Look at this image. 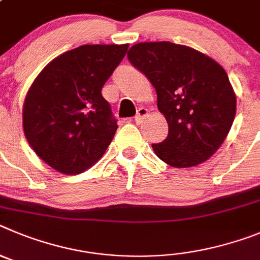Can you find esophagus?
Returning a JSON list of instances; mask_svg holds the SVG:
<instances>
[{
  "label": "esophagus",
  "instance_id": "1",
  "mask_svg": "<svg viewBox=\"0 0 260 260\" xmlns=\"http://www.w3.org/2000/svg\"><path fill=\"white\" fill-rule=\"evenodd\" d=\"M147 113H149V111H147V109H145V107H140V109L137 110V115L135 116L136 123H141L142 119L147 115Z\"/></svg>",
  "mask_w": 260,
  "mask_h": 260
}]
</instances>
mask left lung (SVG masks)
Instances as JSON below:
<instances>
[{
  "instance_id": "obj_1",
  "label": "left lung",
  "mask_w": 260,
  "mask_h": 260,
  "mask_svg": "<svg viewBox=\"0 0 260 260\" xmlns=\"http://www.w3.org/2000/svg\"><path fill=\"white\" fill-rule=\"evenodd\" d=\"M128 60L153 84L168 123L165 141L153 144L156 156L177 168L207 160L236 115V95L223 67L196 49L168 41L136 44Z\"/></svg>"
}]
</instances>
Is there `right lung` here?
<instances>
[{
	"label": "right lung",
	"mask_w": 260,
	"mask_h": 260,
	"mask_svg": "<svg viewBox=\"0 0 260 260\" xmlns=\"http://www.w3.org/2000/svg\"><path fill=\"white\" fill-rule=\"evenodd\" d=\"M124 45H83L51 60L25 97L23 128L35 153L62 174H81L118 129L102 86L124 58Z\"/></svg>",
	"instance_id": "1"
}]
</instances>
